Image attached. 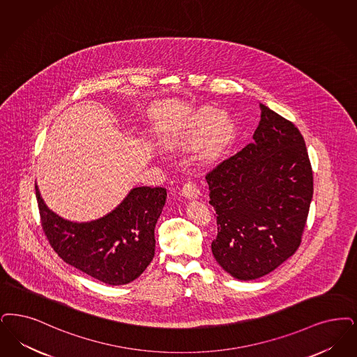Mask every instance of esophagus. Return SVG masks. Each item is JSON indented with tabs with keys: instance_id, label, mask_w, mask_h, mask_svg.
<instances>
[{
	"instance_id": "obj_1",
	"label": "esophagus",
	"mask_w": 357,
	"mask_h": 357,
	"mask_svg": "<svg viewBox=\"0 0 357 357\" xmlns=\"http://www.w3.org/2000/svg\"><path fill=\"white\" fill-rule=\"evenodd\" d=\"M182 194L185 195L187 199H195V198H198L199 191H198V187H197L194 182L187 181L183 187H182Z\"/></svg>"
}]
</instances>
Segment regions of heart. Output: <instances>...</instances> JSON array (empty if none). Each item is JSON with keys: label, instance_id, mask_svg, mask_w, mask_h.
I'll list each match as a JSON object with an SVG mask.
<instances>
[{"label": "heart", "instance_id": "b5f03b06", "mask_svg": "<svg viewBox=\"0 0 357 357\" xmlns=\"http://www.w3.org/2000/svg\"><path fill=\"white\" fill-rule=\"evenodd\" d=\"M219 121H220V114L214 109H208V107L199 109L192 114L179 138L187 139V141H199L213 130L210 135V143L218 144L225 141V138L229 137L231 131L229 125L226 123H220L218 126Z\"/></svg>", "mask_w": 357, "mask_h": 357}]
</instances>
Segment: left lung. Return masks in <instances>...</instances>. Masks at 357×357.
Returning a JSON list of instances; mask_svg holds the SVG:
<instances>
[{"instance_id": "left-lung-1", "label": "left lung", "mask_w": 357, "mask_h": 357, "mask_svg": "<svg viewBox=\"0 0 357 357\" xmlns=\"http://www.w3.org/2000/svg\"><path fill=\"white\" fill-rule=\"evenodd\" d=\"M259 107L254 142L206 175L218 225L213 255L244 282L270 273L295 254L314 194L299 130L266 105Z\"/></svg>"}]
</instances>
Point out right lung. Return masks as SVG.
<instances>
[{
    "mask_svg": "<svg viewBox=\"0 0 357 357\" xmlns=\"http://www.w3.org/2000/svg\"><path fill=\"white\" fill-rule=\"evenodd\" d=\"M36 197L47 241L74 268L102 283L123 285L139 278L151 263L166 188L134 187L114 210L90 222H72L52 211L37 185Z\"/></svg>",
    "mask_w": 357,
    "mask_h": 357,
    "instance_id": "right-lung-1",
    "label": "right lung"
}]
</instances>
